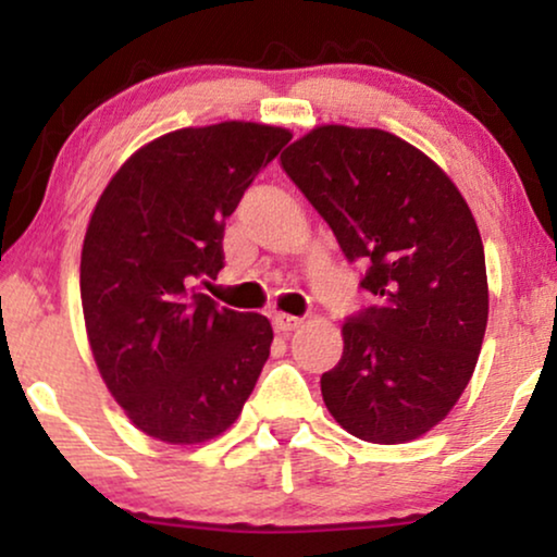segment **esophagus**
I'll return each instance as SVG.
<instances>
[{"instance_id":"1","label":"esophagus","mask_w":557,"mask_h":557,"mask_svg":"<svg viewBox=\"0 0 557 557\" xmlns=\"http://www.w3.org/2000/svg\"><path fill=\"white\" fill-rule=\"evenodd\" d=\"M300 319H295V315H285V313H277L272 319V326H274V331H277V334H290V331H295L300 326Z\"/></svg>"}]
</instances>
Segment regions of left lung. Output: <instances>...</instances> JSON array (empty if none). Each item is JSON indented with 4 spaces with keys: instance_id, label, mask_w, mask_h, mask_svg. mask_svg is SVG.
<instances>
[{
    "instance_id": "obj_1",
    "label": "left lung",
    "mask_w": 557,
    "mask_h": 557,
    "mask_svg": "<svg viewBox=\"0 0 557 557\" xmlns=\"http://www.w3.org/2000/svg\"><path fill=\"white\" fill-rule=\"evenodd\" d=\"M280 161L349 262H368L360 287L377 298L342 326L323 404L357 440H419L468 388L488 323L466 197L424 151L380 128L319 125Z\"/></svg>"
}]
</instances>
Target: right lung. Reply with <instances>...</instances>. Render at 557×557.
Here are the masks:
<instances>
[{
    "mask_svg": "<svg viewBox=\"0 0 557 557\" xmlns=\"http://www.w3.org/2000/svg\"><path fill=\"white\" fill-rule=\"evenodd\" d=\"M293 138L226 121L140 146L91 210L82 308L97 370L140 432L200 445L234 424L270 357L272 326L197 293L223 270V228Z\"/></svg>",
    "mask_w": 557,
    "mask_h": 557,
    "instance_id": "1",
    "label": "right lung"
}]
</instances>
